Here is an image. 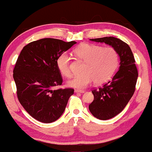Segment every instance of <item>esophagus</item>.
<instances>
[{
    "label": "esophagus",
    "instance_id": "1",
    "mask_svg": "<svg viewBox=\"0 0 152 152\" xmlns=\"http://www.w3.org/2000/svg\"><path fill=\"white\" fill-rule=\"evenodd\" d=\"M75 92H76V93H81V94H83V93H84L85 91H83V90H78V89H76V90H75Z\"/></svg>",
    "mask_w": 152,
    "mask_h": 152
}]
</instances>
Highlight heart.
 I'll use <instances>...</instances> for the list:
<instances>
[{
	"mask_svg": "<svg viewBox=\"0 0 152 152\" xmlns=\"http://www.w3.org/2000/svg\"><path fill=\"white\" fill-rule=\"evenodd\" d=\"M78 60L84 62L81 75L68 81V86L83 89L94 81L96 84L105 83L113 76L119 64V56L113 47H103L94 44H82L74 50ZM71 58L69 54L63 53L56 60L59 72L64 76L70 77Z\"/></svg>",
	"mask_w": 152,
	"mask_h": 152,
	"instance_id": "heart-1",
	"label": "heart"
}]
</instances>
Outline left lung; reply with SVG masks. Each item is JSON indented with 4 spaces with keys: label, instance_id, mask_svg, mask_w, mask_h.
<instances>
[{
    "label": "left lung",
    "instance_id": "left-lung-1",
    "mask_svg": "<svg viewBox=\"0 0 152 152\" xmlns=\"http://www.w3.org/2000/svg\"><path fill=\"white\" fill-rule=\"evenodd\" d=\"M104 43L117 50L120 58L118 71L111 81L98 89H94V101L88 106L92 115L101 120L114 117L123 111L135 91L138 71L133 53L129 45L115 37L90 39Z\"/></svg>",
    "mask_w": 152,
    "mask_h": 152
}]
</instances>
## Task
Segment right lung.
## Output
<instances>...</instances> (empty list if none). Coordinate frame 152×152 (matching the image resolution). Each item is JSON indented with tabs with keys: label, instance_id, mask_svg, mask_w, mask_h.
Masks as SVG:
<instances>
[{
	"label": "right lung",
	"instance_id": "1",
	"mask_svg": "<svg viewBox=\"0 0 152 152\" xmlns=\"http://www.w3.org/2000/svg\"><path fill=\"white\" fill-rule=\"evenodd\" d=\"M55 38H42L23 48L13 69L19 102L29 114L43 123L56 121L74 94L71 88H57L63 78L56 66L61 54L76 44Z\"/></svg>",
	"mask_w": 152,
	"mask_h": 152
}]
</instances>
